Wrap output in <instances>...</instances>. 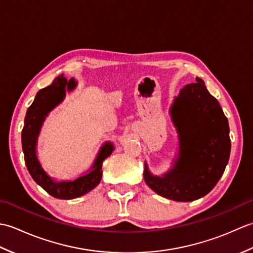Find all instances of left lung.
Segmentation results:
<instances>
[{
	"label": "left lung",
	"mask_w": 253,
	"mask_h": 253,
	"mask_svg": "<svg viewBox=\"0 0 253 253\" xmlns=\"http://www.w3.org/2000/svg\"><path fill=\"white\" fill-rule=\"evenodd\" d=\"M169 114L178 138L177 153L170 169L161 176L153 175L144 162L143 178L154 192L169 200H197L215 187L228 163V121L199 77L175 96Z\"/></svg>",
	"instance_id": "1"
}]
</instances>
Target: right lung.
I'll use <instances>...</instances> for the list:
<instances>
[{"label": "right lung", "instance_id": "1", "mask_svg": "<svg viewBox=\"0 0 253 253\" xmlns=\"http://www.w3.org/2000/svg\"><path fill=\"white\" fill-rule=\"evenodd\" d=\"M77 87L75 78L67 80L64 75L57 76L47 87L41 89L37 93L35 101L27 110L24 128L21 131V144H23L24 158L27 169L32 178L40 187L57 199H75L88 193L98 186L102 178V163L110 157L114 150V143L105 141L100 148L96 158L91 168L77 178L72 180H57L53 178L42 168L37 155L38 138H39L42 125L50 112L60 105L65 99L66 92Z\"/></svg>", "mask_w": 253, "mask_h": 253}]
</instances>
